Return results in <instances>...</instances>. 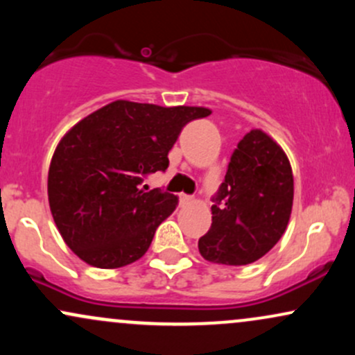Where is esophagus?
I'll list each match as a JSON object with an SVG mask.
<instances>
[{"mask_svg":"<svg viewBox=\"0 0 355 355\" xmlns=\"http://www.w3.org/2000/svg\"><path fill=\"white\" fill-rule=\"evenodd\" d=\"M180 202L183 205H189V203L193 202V197H190V195H180Z\"/></svg>","mask_w":355,"mask_h":355,"instance_id":"1","label":"esophagus"}]
</instances>
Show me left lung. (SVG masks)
<instances>
[{
    "mask_svg": "<svg viewBox=\"0 0 355 355\" xmlns=\"http://www.w3.org/2000/svg\"><path fill=\"white\" fill-rule=\"evenodd\" d=\"M214 202L211 227L198 240L203 259L247 266L266 255L287 229L294 202V175L282 146L250 130L232 153Z\"/></svg>",
    "mask_w": 355,
    "mask_h": 355,
    "instance_id": "8db88e82",
    "label": "left lung"
}]
</instances>
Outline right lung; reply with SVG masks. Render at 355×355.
Listing matches in <instances>:
<instances>
[{
  "label": "right lung",
  "mask_w": 355,
  "mask_h": 355,
  "mask_svg": "<svg viewBox=\"0 0 355 355\" xmlns=\"http://www.w3.org/2000/svg\"><path fill=\"white\" fill-rule=\"evenodd\" d=\"M210 113L116 100L68 130L48 170V202L64 243L83 262L118 268L145 255L178 198L145 189L144 178L165 172L183 126Z\"/></svg>",
  "instance_id": "add662e5"
}]
</instances>
